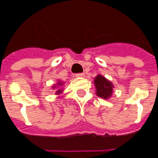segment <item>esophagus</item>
<instances>
[{
    "mask_svg": "<svg viewBox=\"0 0 158 158\" xmlns=\"http://www.w3.org/2000/svg\"><path fill=\"white\" fill-rule=\"evenodd\" d=\"M76 77H84L85 76V73H76Z\"/></svg>",
    "mask_w": 158,
    "mask_h": 158,
    "instance_id": "1",
    "label": "esophagus"
}]
</instances>
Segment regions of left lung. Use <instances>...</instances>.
I'll return each mask as SVG.
<instances>
[{"label": "left lung", "mask_w": 158, "mask_h": 158, "mask_svg": "<svg viewBox=\"0 0 158 158\" xmlns=\"http://www.w3.org/2000/svg\"><path fill=\"white\" fill-rule=\"evenodd\" d=\"M95 85L97 89V95L102 98H109L113 92V85L102 75H98L95 79Z\"/></svg>", "instance_id": "left-lung-1"}]
</instances>
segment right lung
<instances>
[{"label": "right lung", "instance_id": "obj_1", "mask_svg": "<svg viewBox=\"0 0 158 158\" xmlns=\"http://www.w3.org/2000/svg\"><path fill=\"white\" fill-rule=\"evenodd\" d=\"M62 85V83H60V82H58V85ZM54 88H56V87L54 86ZM61 92V90H56V93L58 94V93H60Z\"/></svg>", "mask_w": 158, "mask_h": 158}]
</instances>
